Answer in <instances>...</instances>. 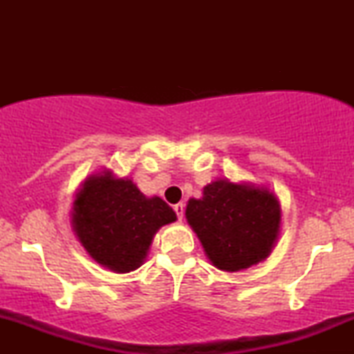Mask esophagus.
<instances>
[{"instance_id":"1","label":"esophagus","mask_w":354,"mask_h":354,"mask_svg":"<svg viewBox=\"0 0 354 354\" xmlns=\"http://www.w3.org/2000/svg\"><path fill=\"white\" fill-rule=\"evenodd\" d=\"M174 211H176V214H177L178 219L182 221V217H183V211H185V206H183L182 203H178V205L174 206Z\"/></svg>"}]
</instances>
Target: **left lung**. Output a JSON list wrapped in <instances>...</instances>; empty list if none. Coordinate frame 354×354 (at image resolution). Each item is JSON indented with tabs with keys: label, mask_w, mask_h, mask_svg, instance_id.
Here are the masks:
<instances>
[{
	"label": "left lung",
	"mask_w": 354,
	"mask_h": 354,
	"mask_svg": "<svg viewBox=\"0 0 354 354\" xmlns=\"http://www.w3.org/2000/svg\"><path fill=\"white\" fill-rule=\"evenodd\" d=\"M185 217L212 266L239 272L266 261L279 240L282 207L268 187L217 178L190 198Z\"/></svg>",
	"instance_id": "8db88e82"
}]
</instances>
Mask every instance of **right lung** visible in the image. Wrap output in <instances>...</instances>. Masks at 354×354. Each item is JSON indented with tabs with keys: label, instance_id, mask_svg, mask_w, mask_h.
<instances>
[{
	"label": "right lung",
	"instance_id": "right-lung-1",
	"mask_svg": "<svg viewBox=\"0 0 354 354\" xmlns=\"http://www.w3.org/2000/svg\"><path fill=\"white\" fill-rule=\"evenodd\" d=\"M177 221L159 196H147L132 178L115 177L111 169L82 182L72 203V230L90 258L115 274L138 269L154 235Z\"/></svg>",
	"mask_w": 354,
	"mask_h": 354
}]
</instances>
